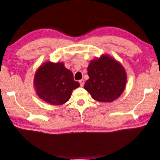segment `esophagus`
Segmentation results:
<instances>
[{
    "label": "esophagus",
    "instance_id": "obj_1",
    "mask_svg": "<svg viewBox=\"0 0 160 160\" xmlns=\"http://www.w3.org/2000/svg\"><path fill=\"white\" fill-rule=\"evenodd\" d=\"M79 82H80V86H81V87H83L84 83H85V82H84V80L82 79V80H79Z\"/></svg>",
    "mask_w": 160,
    "mask_h": 160
}]
</instances>
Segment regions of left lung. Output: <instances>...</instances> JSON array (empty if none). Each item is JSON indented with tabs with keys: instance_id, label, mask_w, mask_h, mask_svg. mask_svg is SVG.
<instances>
[{
	"instance_id": "1",
	"label": "left lung",
	"mask_w": 160,
	"mask_h": 160,
	"mask_svg": "<svg viewBox=\"0 0 160 160\" xmlns=\"http://www.w3.org/2000/svg\"><path fill=\"white\" fill-rule=\"evenodd\" d=\"M89 79L84 88L97 102H112L125 89L127 75L118 61L107 54L90 61L88 68Z\"/></svg>"
}]
</instances>
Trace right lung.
I'll return each mask as SVG.
<instances>
[{
    "mask_svg": "<svg viewBox=\"0 0 160 160\" xmlns=\"http://www.w3.org/2000/svg\"><path fill=\"white\" fill-rule=\"evenodd\" d=\"M34 86L37 94L51 105H62L70 98L72 90L80 84L73 79V74L63 62H45L35 72Z\"/></svg>",
    "mask_w": 160,
    "mask_h": 160,
    "instance_id": "obj_1",
    "label": "right lung"
}]
</instances>
